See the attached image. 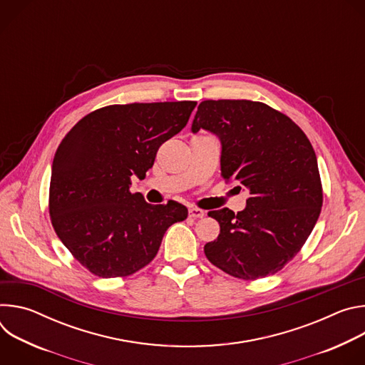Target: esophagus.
Returning <instances> with one entry per match:
<instances>
[{
	"label": "esophagus",
	"mask_w": 365,
	"mask_h": 365,
	"mask_svg": "<svg viewBox=\"0 0 365 365\" xmlns=\"http://www.w3.org/2000/svg\"><path fill=\"white\" fill-rule=\"evenodd\" d=\"M189 217L193 218V220H197V218H203L205 217V211L199 210V207H189Z\"/></svg>",
	"instance_id": "esophagus-1"
}]
</instances>
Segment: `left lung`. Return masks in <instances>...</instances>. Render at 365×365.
Returning a JSON list of instances; mask_svg holds the SVG:
<instances>
[{
	"label": "left lung",
	"instance_id": "left-lung-1",
	"mask_svg": "<svg viewBox=\"0 0 365 365\" xmlns=\"http://www.w3.org/2000/svg\"><path fill=\"white\" fill-rule=\"evenodd\" d=\"M200 128L221 141L222 178L248 192L244 211L207 212L221 232L205 244L206 258L242 280L277 273L299 252L321 214L314 147L287 115L247 99L200 102L192 133Z\"/></svg>",
	"mask_w": 365,
	"mask_h": 365
}]
</instances>
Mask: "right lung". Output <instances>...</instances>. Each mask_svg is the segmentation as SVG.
Instances as JSON below:
<instances>
[{"label": "right lung", "mask_w": 365, "mask_h": 365, "mask_svg": "<svg viewBox=\"0 0 365 365\" xmlns=\"http://www.w3.org/2000/svg\"><path fill=\"white\" fill-rule=\"evenodd\" d=\"M195 101L127 103L83 117L59 144L48 192L51 225L95 276H130L158 254L170 225L187 218L175 200L147 203L131 193L159 147L187 124Z\"/></svg>", "instance_id": "right-lung-1"}]
</instances>
